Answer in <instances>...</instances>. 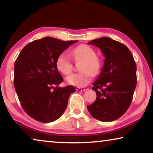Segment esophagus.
Here are the masks:
<instances>
[{
	"label": "esophagus",
	"mask_w": 153,
	"mask_h": 153,
	"mask_svg": "<svg viewBox=\"0 0 153 153\" xmlns=\"http://www.w3.org/2000/svg\"><path fill=\"white\" fill-rule=\"evenodd\" d=\"M76 91H78V92H82V91H86V89L84 88H80V87L76 88Z\"/></svg>",
	"instance_id": "obj_1"
}]
</instances>
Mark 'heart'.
Instances as JSON below:
<instances>
[{
    "label": "heart",
    "mask_w": 153,
    "mask_h": 153,
    "mask_svg": "<svg viewBox=\"0 0 153 153\" xmlns=\"http://www.w3.org/2000/svg\"><path fill=\"white\" fill-rule=\"evenodd\" d=\"M72 56L74 60H82L80 67L81 72L70 75L66 78L68 84L78 87L86 85L91 80L92 74L95 75L100 72L101 63L96 57V53L93 48L86 45H81L72 51ZM56 68L62 74L68 75L72 72V60L65 53H60L56 61Z\"/></svg>",
    "instance_id": "heart-1"
}]
</instances>
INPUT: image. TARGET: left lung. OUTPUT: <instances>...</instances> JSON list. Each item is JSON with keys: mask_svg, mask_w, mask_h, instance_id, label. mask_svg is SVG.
I'll return each mask as SVG.
<instances>
[{"mask_svg": "<svg viewBox=\"0 0 153 153\" xmlns=\"http://www.w3.org/2000/svg\"><path fill=\"white\" fill-rule=\"evenodd\" d=\"M101 49L105 57L104 67L92 89L97 93L88 110L93 118L111 122L127 111L137 86V65L126 46L109 37L88 42Z\"/></svg>", "mask_w": 153, "mask_h": 153, "instance_id": "obj_1", "label": "left lung"}]
</instances>
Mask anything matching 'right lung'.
<instances>
[{
  "label": "right lung",
  "mask_w": 153,
  "mask_h": 153,
  "mask_svg": "<svg viewBox=\"0 0 153 153\" xmlns=\"http://www.w3.org/2000/svg\"><path fill=\"white\" fill-rule=\"evenodd\" d=\"M51 37L25 46L14 62V85L25 112L39 122L50 123L63 114L73 85L60 88L62 77L56 68L58 56L72 44Z\"/></svg>",
  "instance_id": "right-lung-1"
}]
</instances>
